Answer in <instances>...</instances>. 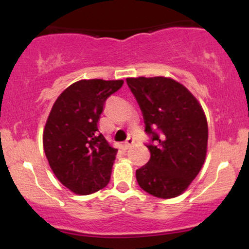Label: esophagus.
<instances>
[{
  "mask_svg": "<svg viewBox=\"0 0 249 249\" xmlns=\"http://www.w3.org/2000/svg\"><path fill=\"white\" fill-rule=\"evenodd\" d=\"M133 142H134V139L133 138H127L126 139V142H124V147L125 148H130V147H132V145H133Z\"/></svg>",
  "mask_w": 249,
  "mask_h": 249,
  "instance_id": "34e87169",
  "label": "esophagus"
}]
</instances>
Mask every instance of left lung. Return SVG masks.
I'll return each mask as SVG.
<instances>
[{
	"instance_id": "left-lung-1",
	"label": "left lung",
	"mask_w": 249,
	"mask_h": 249,
	"mask_svg": "<svg viewBox=\"0 0 249 249\" xmlns=\"http://www.w3.org/2000/svg\"><path fill=\"white\" fill-rule=\"evenodd\" d=\"M151 137V158L136 171L145 192L161 199L178 196L206 158L208 126L201 105L182 84L166 77L126 78Z\"/></svg>"
}]
</instances>
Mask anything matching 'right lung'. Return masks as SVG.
I'll return each instance as SVG.
<instances>
[{"label": "right lung", "mask_w": 249, "mask_h": 249, "mask_svg": "<svg viewBox=\"0 0 249 249\" xmlns=\"http://www.w3.org/2000/svg\"><path fill=\"white\" fill-rule=\"evenodd\" d=\"M119 81L83 79L56 99L43 132V147L57 179L71 192L87 196L111 178L117 148L99 132L105 101L123 85Z\"/></svg>", "instance_id": "obj_1"}]
</instances>
